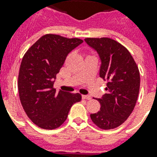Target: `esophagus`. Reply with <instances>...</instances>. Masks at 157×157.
<instances>
[{
    "label": "esophagus",
    "mask_w": 157,
    "mask_h": 157,
    "mask_svg": "<svg viewBox=\"0 0 157 157\" xmlns=\"http://www.w3.org/2000/svg\"><path fill=\"white\" fill-rule=\"evenodd\" d=\"M82 98L86 99V100H90V99H91V97L88 95H82Z\"/></svg>",
    "instance_id": "esophagus-1"
}]
</instances>
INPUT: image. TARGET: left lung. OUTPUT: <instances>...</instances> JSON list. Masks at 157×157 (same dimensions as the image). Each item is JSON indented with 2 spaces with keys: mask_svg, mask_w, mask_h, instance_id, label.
I'll return each instance as SVG.
<instances>
[{
  "mask_svg": "<svg viewBox=\"0 0 157 157\" xmlns=\"http://www.w3.org/2000/svg\"><path fill=\"white\" fill-rule=\"evenodd\" d=\"M85 42L98 54L99 75L108 81L107 93L98 99L100 110L90 116L100 128H115L135 109L140 83L138 66L128 49L113 39L86 38Z\"/></svg>",
  "mask_w": 157,
  "mask_h": 157,
  "instance_id": "8db88e82",
  "label": "left lung"
}]
</instances>
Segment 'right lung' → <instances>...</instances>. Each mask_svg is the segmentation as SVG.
Wrapping results in <instances>:
<instances>
[{"mask_svg": "<svg viewBox=\"0 0 157 157\" xmlns=\"http://www.w3.org/2000/svg\"><path fill=\"white\" fill-rule=\"evenodd\" d=\"M82 43L76 38L46 34L22 58L17 84L19 98L28 117L40 128L59 127L66 120L71 106L82 100L79 93L56 92L54 83L69 53Z\"/></svg>", "mask_w": 157, "mask_h": 157, "instance_id": "add662e5", "label": "right lung"}]
</instances>
